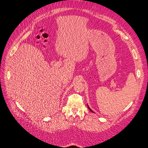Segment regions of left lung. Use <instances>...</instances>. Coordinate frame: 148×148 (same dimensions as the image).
Here are the masks:
<instances>
[{
    "instance_id": "obj_1",
    "label": "left lung",
    "mask_w": 148,
    "mask_h": 148,
    "mask_svg": "<svg viewBox=\"0 0 148 148\" xmlns=\"http://www.w3.org/2000/svg\"><path fill=\"white\" fill-rule=\"evenodd\" d=\"M88 109H89V110H90V111H91V112H93V111H92V110H91V109L89 108V107H88Z\"/></svg>"
}]
</instances>
